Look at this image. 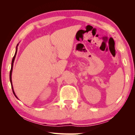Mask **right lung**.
Returning a JSON list of instances; mask_svg holds the SVG:
<instances>
[{"instance_id":"right-lung-1","label":"right lung","mask_w":135,"mask_h":135,"mask_svg":"<svg viewBox=\"0 0 135 135\" xmlns=\"http://www.w3.org/2000/svg\"><path fill=\"white\" fill-rule=\"evenodd\" d=\"M18 45H17V47H16V51H15V53L14 56L13 57V59H12V63H11V71H10V74H9V79H10V82H11V87H12V92L14 94L15 97L18 99V97L16 96L14 90H13V86H12V69H13V62H14V60H15V56H16V55H17V49H18Z\"/></svg>"}]
</instances>
